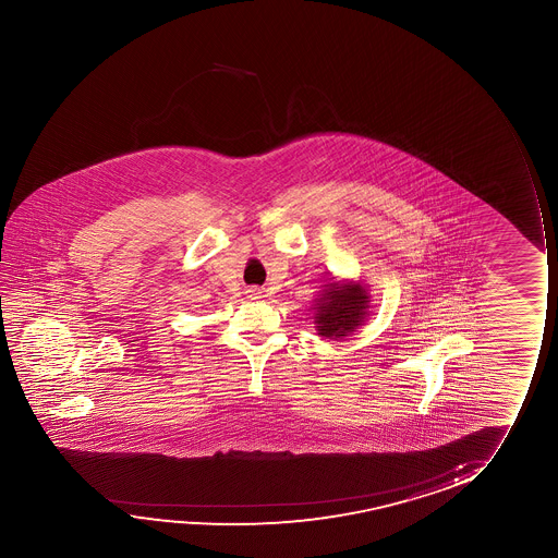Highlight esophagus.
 <instances>
[{
  "label": "esophagus",
  "mask_w": 558,
  "mask_h": 558,
  "mask_svg": "<svg viewBox=\"0 0 558 558\" xmlns=\"http://www.w3.org/2000/svg\"><path fill=\"white\" fill-rule=\"evenodd\" d=\"M245 293H247V298H250V299H259L260 298L259 288H250V290L245 291Z\"/></svg>",
  "instance_id": "esophagus-1"
}]
</instances>
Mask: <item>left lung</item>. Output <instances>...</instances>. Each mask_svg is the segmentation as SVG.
I'll list each match as a JSON object with an SVG mask.
<instances>
[{
	"label": "left lung",
	"mask_w": 558,
	"mask_h": 558,
	"mask_svg": "<svg viewBox=\"0 0 558 558\" xmlns=\"http://www.w3.org/2000/svg\"><path fill=\"white\" fill-rule=\"evenodd\" d=\"M369 303L372 295L364 283L329 278L313 306L314 328L324 339L341 341L366 322Z\"/></svg>",
	"instance_id": "obj_1"
}]
</instances>
